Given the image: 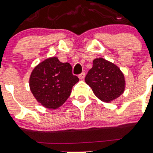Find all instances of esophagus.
Instances as JSON below:
<instances>
[{
    "label": "esophagus",
    "mask_w": 153,
    "mask_h": 153,
    "mask_svg": "<svg viewBox=\"0 0 153 153\" xmlns=\"http://www.w3.org/2000/svg\"><path fill=\"white\" fill-rule=\"evenodd\" d=\"M78 76H79V79H81V80L84 79V77H85V73L83 72L82 74H80Z\"/></svg>",
    "instance_id": "esophagus-1"
}]
</instances>
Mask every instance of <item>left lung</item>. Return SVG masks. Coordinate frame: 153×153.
I'll list each match as a JSON object with an SVG mask.
<instances>
[{"instance_id": "obj_1", "label": "left lung", "mask_w": 153, "mask_h": 153, "mask_svg": "<svg viewBox=\"0 0 153 153\" xmlns=\"http://www.w3.org/2000/svg\"><path fill=\"white\" fill-rule=\"evenodd\" d=\"M85 82L98 99L111 103L123 94L126 80L118 66L103 58H97L87 74Z\"/></svg>"}]
</instances>
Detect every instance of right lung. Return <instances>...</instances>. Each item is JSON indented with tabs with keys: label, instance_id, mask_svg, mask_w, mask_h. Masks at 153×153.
Instances as JSON below:
<instances>
[{
	"label": "right lung",
	"instance_id": "1",
	"mask_svg": "<svg viewBox=\"0 0 153 153\" xmlns=\"http://www.w3.org/2000/svg\"><path fill=\"white\" fill-rule=\"evenodd\" d=\"M79 78L72 74L70 64L62 63L53 56L45 59L33 69L29 79L30 88L41 105L56 109L70 96Z\"/></svg>",
	"mask_w": 153,
	"mask_h": 153
}]
</instances>
